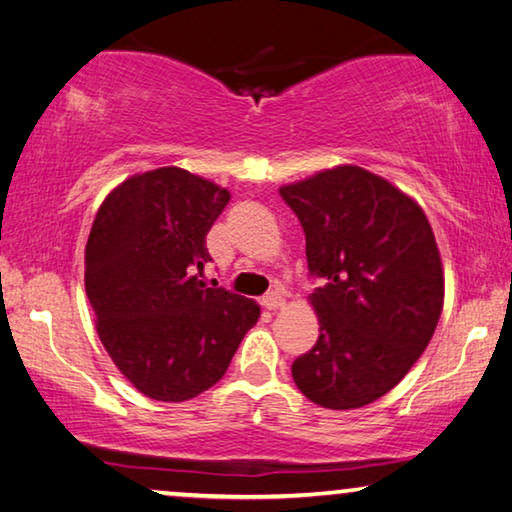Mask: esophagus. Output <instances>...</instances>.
I'll list each match as a JSON object with an SVG mask.
<instances>
[{
  "instance_id": "obj_1",
  "label": "esophagus",
  "mask_w": 512,
  "mask_h": 512,
  "mask_svg": "<svg viewBox=\"0 0 512 512\" xmlns=\"http://www.w3.org/2000/svg\"><path fill=\"white\" fill-rule=\"evenodd\" d=\"M262 305H264L266 309H271V311L280 309V307L284 305V293H282L280 289H273V291H268L266 296L262 298Z\"/></svg>"
}]
</instances>
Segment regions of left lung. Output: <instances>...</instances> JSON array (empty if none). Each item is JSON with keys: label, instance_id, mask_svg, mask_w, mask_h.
Returning <instances> with one entry per match:
<instances>
[{"label": "left lung", "instance_id": "8db88e82", "mask_svg": "<svg viewBox=\"0 0 512 512\" xmlns=\"http://www.w3.org/2000/svg\"><path fill=\"white\" fill-rule=\"evenodd\" d=\"M307 241L320 323L291 375L325 409H359L402 381L443 311V264L427 216L388 180L354 164L280 189Z\"/></svg>", "mask_w": 512, "mask_h": 512}]
</instances>
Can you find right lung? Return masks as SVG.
I'll use <instances>...</instances> for the list:
<instances>
[{
	"instance_id": "obj_1",
	"label": "right lung",
	"mask_w": 512,
	"mask_h": 512,
	"mask_svg": "<svg viewBox=\"0 0 512 512\" xmlns=\"http://www.w3.org/2000/svg\"><path fill=\"white\" fill-rule=\"evenodd\" d=\"M228 189L178 167L110 192L85 246V293L110 359L151 400L185 402L228 370L257 323L253 300L198 280Z\"/></svg>"
}]
</instances>
